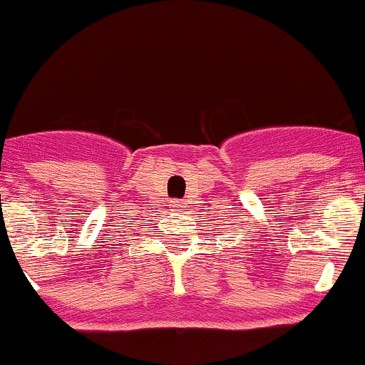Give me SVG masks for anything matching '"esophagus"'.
<instances>
[{
	"label": "esophagus",
	"mask_w": 365,
	"mask_h": 365,
	"mask_svg": "<svg viewBox=\"0 0 365 365\" xmlns=\"http://www.w3.org/2000/svg\"><path fill=\"white\" fill-rule=\"evenodd\" d=\"M173 210H182V202L180 201H173Z\"/></svg>",
	"instance_id": "obj_1"
}]
</instances>
